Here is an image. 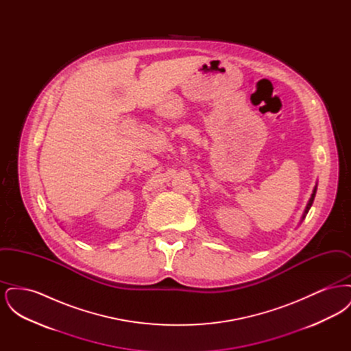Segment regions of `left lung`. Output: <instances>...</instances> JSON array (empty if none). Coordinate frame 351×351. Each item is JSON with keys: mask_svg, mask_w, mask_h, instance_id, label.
<instances>
[{"mask_svg": "<svg viewBox=\"0 0 351 351\" xmlns=\"http://www.w3.org/2000/svg\"><path fill=\"white\" fill-rule=\"evenodd\" d=\"M316 192H317V184H316V185H315V188H313V192H312V195H311V199H309L308 204H306V206H305V210H304V213H302V217H301L300 222H302V219H304L305 216L308 215V212H309V209H311V206H312V204H313V200H315Z\"/></svg>", "mask_w": 351, "mask_h": 351, "instance_id": "left-lung-1", "label": "left lung"}]
</instances>
